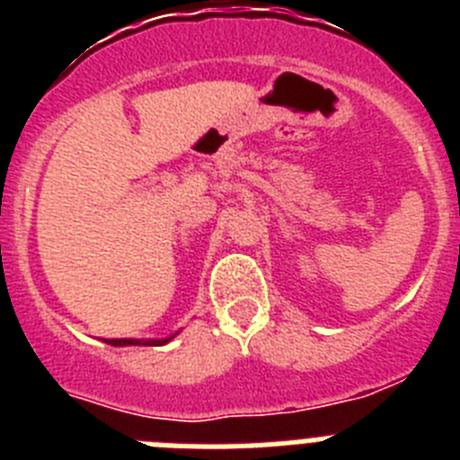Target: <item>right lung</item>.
<instances>
[{
    "label": "right lung",
    "instance_id": "add662e5",
    "mask_svg": "<svg viewBox=\"0 0 460 460\" xmlns=\"http://www.w3.org/2000/svg\"><path fill=\"white\" fill-rule=\"evenodd\" d=\"M170 339H164V341H145V343H140V341H133V339H110L108 343L110 345H164L168 343Z\"/></svg>",
    "mask_w": 460,
    "mask_h": 460
}]
</instances>
